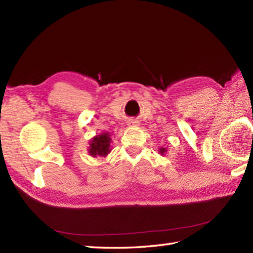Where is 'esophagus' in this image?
I'll list each match as a JSON object with an SVG mask.
<instances>
[{
	"instance_id": "34e87169",
	"label": "esophagus",
	"mask_w": 253,
	"mask_h": 253,
	"mask_svg": "<svg viewBox=\"0 0 253 253\" xmlns=\"http://www.w3.org/2000/svg\"><path fill=\"white\" fill-rule=\"evenodd\" d=\"M129 124H130V125H137V124H138V123H137V122H130Z\"/></svg>"
}]
</instances>
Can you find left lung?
<instances>
[{
    "mask_svg": "<svg viewBox=\"0 0 253 253\" xmlns=\"http://www.w3.org/2000/svg\"><path fill=\"white\" fill-rule=\"evenodd\" d=\"M158 152H160V154H162V155H164V154H166V152H168V148L161 147L160 149H158Z\"/></svg>",
    "mask_w": 253,
    "mask_h": 253,
    "instance_id": "obj_1",
    "label": "left lung"
}]
</instances>
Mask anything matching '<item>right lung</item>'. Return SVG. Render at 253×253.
Masks as SVG:
<instances>
[{"mask_svg": "<svg viewBox=\"0 0 253 253\" xmlns=\"http://www.w3.org/2000/svg\"><path fill=\"white\" fill-rule=\"evenodd\" d=\"M110 143L111 137L108 131L101 132V134L92 137V138L89 140V155L92 157H106L111 152Z\"/></svg>", "mask_w": 253, "mask_h": 253, "instance_id": "add662e5", "label": "right lung"}]
</instances>
